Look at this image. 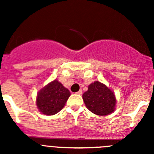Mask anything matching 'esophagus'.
<instances>
[{
    "label": "esophagus",
    "instance_id": "esophagus-1",
    "mask_svg": "<svg viewBox=\"0 0 154 154\" xmlns=\"http://www.w3.org/2000/svg\"><path fill=\"white\" fill-rule=\"evenodd\" d=\"M76 94H78V95H82V89L79 91V92H76Z\"/></svg>",
    "mask_w": 154,
    "mask_h": 154
}]
</instances>
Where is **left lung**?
I'll use <instances>...</instances> for the list:
<instances>
[{"instance_id": "left-lung-1", "label": "left lung", "mask_w": 154, "mask_h": 154, "mask_svg": "<svg viewBox=\"0 0 154 154\" xmlns=\"http://www.w3.org/2000/svg\"><path fill=\"white\" fill-rule=\"evenodd\" d=\"M82 98L87 108L99 116H106L113 112L116 103L112 91L97 81L89 85L88 91L84 92Z\"/></svg>"}]
</instances>
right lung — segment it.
<instances>
[{
    "instance_id": "obj_1",
    "label": "right lung",
    "mask_w": 154,
    "mask_h": 154,
    "mask_svg": "<svg viewBox=\"0 0 154 154\" xmlns=\"http://www.w3.org/2000/svg\"><path fill=\"white\" fill-rule=\"evenodd\" d=\"M70 95L69 89L54 80L38 92L37 106L45 115H54L63 109Z\"/></svg>"
}]
</instances>
